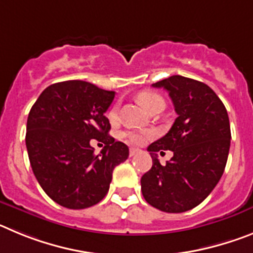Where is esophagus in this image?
Masks as SVG:
<instances>
[{
    "mask_svg": "<svg viewBox=\"0 0 253 253\" xmlns=\"http://www.w3.org/2000/svg\"><path fill=\"white\" fill-rule=\"evenodd\" d=\"M139 152H140V149H138V148H130L129 149V156H130V157H133V156L138 154Z\"/></svg>",
    "mask_w": 253,
    "mask_h": 253,
    "instance_id": "obj_1",
    "label": "esophagus"
}]
</instances>
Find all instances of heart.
Here are the masks:
<instances>
[{
    "label": "heart",
    "mask_w": 253,
    "mask_h": 253,
    "mask_svg": "<svg viewBox=\"0 0 253 253\" xmlns=\"http://www.w3.org/2000/svg\"><path fill=\"white\" fill-rule=\"evenodd\" d=\"M138 101L143 105V106L146 107L147 110L151 113L153 110L154 107H157L158 105H165V101L161 97L158 93L152 92V91H143L138 95ZM118 115H119V105L115 104L114 106H111V109L107 113V118L110 122H115L118 119ZM154 135V131L152 130H143V131H126L124 134V138L128 140L129 143L131 144H143V143H146L147 140L151 139L152 137Z\"/></svg>",
    "instance_id": "1"
}]
</instances>
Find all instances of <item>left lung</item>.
Listing matches in <instances>:
<instances>
[{"instance_id":"8db88e82","label":"left lung","mask_w":253,"mask_h":253,"mask_svg":"<svg viewBox=\"0 0 253 253\" xmlns=\"http://www.w3.org/2000/svg\"><path fill=\"white\" fill-rule=\"evenodd\" d=\"M171 97L175 123L169 133L148 147L152 169L140 178L149 205L166 213H182L199 205L222 177L231 146V126L225 106L208 84L171 76L152 84ZM172 150L162 167L157 152Z\"/></svg>"}]
</instances>
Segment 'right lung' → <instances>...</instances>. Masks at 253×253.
Listing matches in <instances>:
<instances>
[{
  "label": "right lung",
  "instance_id": "obj_1",
  "mask_svg": "<svg viewBox=\"0 0 253 253\" xmlns=\"http://www.w3.org/2000/svg\"><path fill=\"white\" fill-rule=\"evenodd\" d=\"M115 92L90 82L64 81L48 86L31 107L26 148L31 169L46 195L68 209H84L101 202L113 171L129 156V148L109 135L105 116ZM105 147L93 153L91 139Z\"/></svg>",
  "mask_w": 253,
  "mask_h": 253
}]
</instances>
